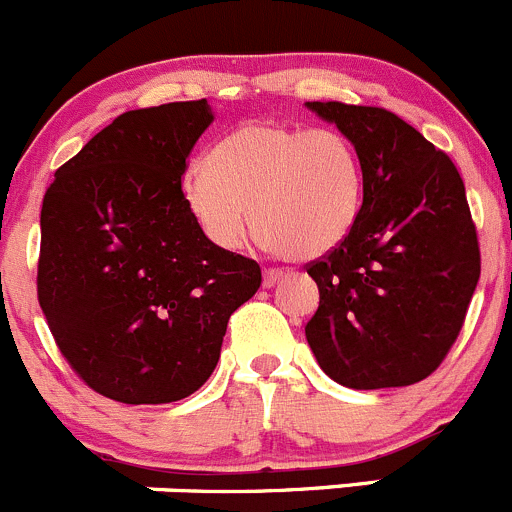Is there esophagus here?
Here are the masks:
<instances>
[{
	"label": "esophagus",
	"mask_w": 512,
	"mask_h": 512,
	"mask_svg": "<svg viewBox=\"0 0 512 512\" xmlns=\"http://www.w3.org/2000/svg\"><path fill=\"white\" fill-rule=\"evenodd\" d=\"M281 278L283 271H278V268H266V271H263V288H273Z\"/></svg>",
	"instance_id": "obj_1"
}]
</instances>
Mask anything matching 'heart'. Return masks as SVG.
Wrapping results in <instances>:
<instances>
[{
    "instance_id": "heart-1",
    "label": "heart",
    "mask_w": 512,
    "mask_h": 512,
    "mask_svg": "<svg viewBox=\"0 0 512 512\" xmlns=\"http://www.w3.org/2000/svg\"><path fill=\"white\" fill-rule=\"evenodd\" d=\"M186 214L206 241L239 249L246 229L266 249L313 261L351 234L363 201V164L336 129L251 121L191 166L179 186Z\"/></svg>"
}]
</instances>
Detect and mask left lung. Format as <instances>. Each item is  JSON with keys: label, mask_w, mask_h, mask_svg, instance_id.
Wrapping results in <instances>:
<instances>
[{"label": "left lung", "mask_w": 512, "mask_h": 512, "mask_svg": "<svg viewBox=\"0 0 512 512\" xmlns=\"http://www.w3.org/2000/svg\"><path fill=\"white\" fill-rule=\"evenodd\" d=\"M356 146L363 204L338 249L308 266L321 301L306 341L328 378L356 391L428 378L458 338L480 249L453 161L378 106L306 101Z\"/></svg>", "instance_id": "left-lung-1"}]
</instances>
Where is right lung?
Listing matches in <instances>:
<instances>
[{"label":"right lung","instance_id":"right-lung-1","mask_svg":"<svg viewBox=\"0 0 512 512\" xmlns=\"http://www.w3.org/2000/svg\"><path fill=\"white\" fill-rule=\"evenodd\" d=\"M211 121L206 99L126 111L44 194L39 306L69 366L111 401L199 391L231 313L261 286L258 263L206 241L181 204Z\"/></svg>","mask_w":512,"mask_h":512}]
</instances>
